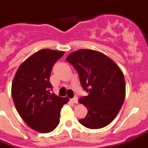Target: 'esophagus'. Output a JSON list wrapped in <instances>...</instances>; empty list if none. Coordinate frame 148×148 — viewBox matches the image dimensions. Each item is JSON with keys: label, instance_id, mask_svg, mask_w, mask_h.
<instances>
[{"label": "esophagus", "instance_id": "34e87169", "mask_svg": "<svg viewBox=\"0 0 148 148\" xmlns=\"http://www.w3.org/2000/svg\"><path fill=\"white\" fill-rule=\"evenodd\" d=\"M70 101L73 102V103H74V104H77V103H78V97H74L72 98Z\"/></svg>", "mask_w": 148, "mask_h": 148}]
</instances>
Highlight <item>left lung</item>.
<instances>
[{
  "label": "left lung",
  "instance_id": "obj_1",
  "mask_svg": "<svg viewBox=\"0 0 148 148\" xmlns=\"http://www.w3.org/2000/svg\"><path fill=\"white\" fill-rule=\"evenodd\" d=\"M66 61L76 69L81 86L88 93L78 101L88 111L79 123L89 129L110 124L125 100V79L120 68L107 55L90 49L71 53Z\"/></svg>",
  "mask_w": 148,
  "mask_h": 148
}]
</instances>
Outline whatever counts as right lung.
I'll use <instances>...</instances> for the list:
<instances>
[{"label": "right lung", "instance_id": "obj_1", "mask_svg": "<svg viewBox=\"0 0 148 148\" xmlns=\"http://www.w3.org/2000/svg\"><path fill=\"white\" fill-rule=\"evenodd\" d=\"M65 52L42 49L23 62L15 73L12 95L15 108L31 129L47 133L56 128L60 112L68 97L51 94L50 75L53 65Z\"/></svg>", "mask_w": 148, "mask_h": 148}]
</instances>
